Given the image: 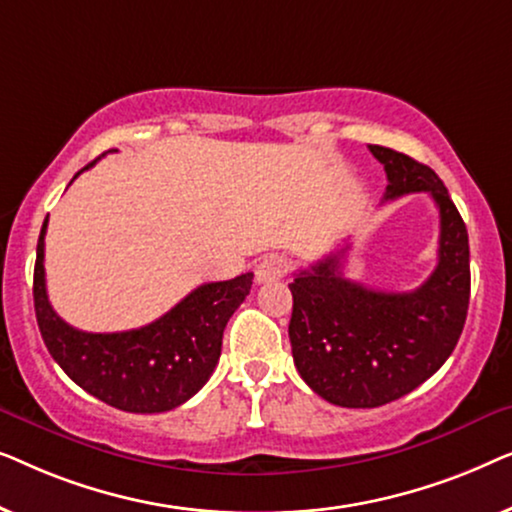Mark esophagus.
<instances>
[{
    "instance_id": "1",
    "label": "esophagus",
    "mask_w": 512,
    "mask_h": 512,
    "mask_svg": "<svg viewBox=\"0 0 512 512\" xmlns=\"http://www.w3.org/2000/svg\"><path fill=\"white\" fill-rule=\"evenodd\" d=\"M286 272H289V258L282 254H270L256 265V282H277V279H282Z\"/></svg>"
}]
</instances>
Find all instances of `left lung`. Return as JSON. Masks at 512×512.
<instances>
[{"label": "left lung", "instance_id": "obj_1", "mask_svg": "<svg viewBox=\"0 0 512 512\" xmlns=\"http://www.w3.org/2000/svg\"><path fill=\"white\" fill-rule=\"evenodd\" d=\"M387 172L384 200L429 193L440 212L438 265L408 293L368 289L342 275L347 247L300 270L289 289L293 363L314 394L340 408H377L429 380L457 347L471 298L466 223L431 167L370 144Z\"/></svg>", "mask_w": 512, "mask_h": 512}]
</instances>
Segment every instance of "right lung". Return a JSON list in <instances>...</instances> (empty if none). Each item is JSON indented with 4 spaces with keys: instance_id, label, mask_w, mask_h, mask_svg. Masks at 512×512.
I'll return each mask as SVG.
<instances>
[{
    "instance_id": "1",
    "label": "right lung",
    "mask_w": 512,
    "mask_h": 512,
    "mask_svg": "<svg viewBox=\"0 0 512 512\" xmlns=\"http://www.w3.org/2000/svg\"><path fill=\"white\" fill-rule=\"evenodd\" d=\"M46 226L48 216L37 242L34 312L48 352L69 380L111 408L142 415L167 412L198 394L219 363L223 328L249 296L254 272L198 286L149 326L121 333H86L62 321L48 303Z\"/></svg>"
}]
</instances>
